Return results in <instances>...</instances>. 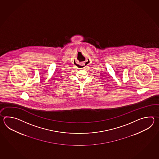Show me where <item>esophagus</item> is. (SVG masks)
I'll use <instances>...</instances> for the list:
<instances>
[{"label": "esophagus", "instance_id": "esophagus-1", "mask_svg": "<svg viewBox=\"0 0 159 159\" xmlns=\"http://www.w3.org/2000/svg\"><path fill=\"white\" fill-rule=\"evenodd\" d=\"M79 68H80V69H82V68H84V65H79Z\"/></svg>", "mask_w": 159, "mask_h": 159}]
</instances>
